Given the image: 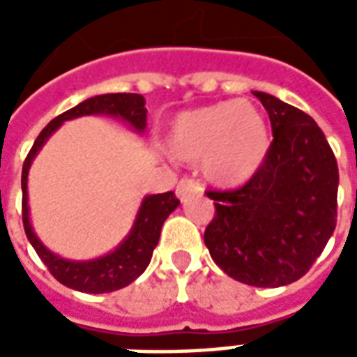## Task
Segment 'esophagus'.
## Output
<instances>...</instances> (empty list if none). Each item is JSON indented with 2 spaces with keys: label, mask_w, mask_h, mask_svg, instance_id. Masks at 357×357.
<instances>
[{
  "label": "esophagus",
  "mask_w": 357,
  "mask_h": 357,
  "mask_svg": "<svg viewBox=\"0 0 357 357\" xmlns=\"http://www.w3.org/2000/svg\"><path fill=\"white\" fill-rule=\"evenodd\" d=\"M202 189L201 185L197 183V181H193V179H181L178 183V189H176V195H178V199L181 202H185L191 195H199L201 193Z\"/></svg>",
  "instance_id": "esophagus-1"
}]
</instances>
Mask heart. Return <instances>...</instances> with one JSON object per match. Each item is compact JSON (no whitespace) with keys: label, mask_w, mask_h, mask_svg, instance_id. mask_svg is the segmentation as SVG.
Returning a JSON list of instances; mask_svg holds the SVG:
<instances>
[{"label":"heart","mask_w":357,"mask_h":357,"mask_svg":"<svg viewBox=\"0 0 357 357\" xmlns=\"http://www.w3.org/2000/svg\"><path fill=\"white\" fill-rule=\"evenodd\" d=\"M269 143L268 120L248 101H220L179 112L164 137L172 158L201 160L204 179L224 189L245 185L255 178L268 156Z\"/></svg>","instance_id":"1"}]
</instances>
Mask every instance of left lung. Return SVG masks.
<instances>
[{"instance_id": "obj_1", "label": "left lung", "mask_w": 357, "mask_h": 357, "mask_svg": "<svg viewBox=\"0 0 357 357\" xmlns=\"http://www.w3.org/2000/svg\"><path fill=\"white\" fill-rule=\"evenodd\" d=\"M273 141L262 168L235 191H208L216 206L204 231L212 260L252 287L306 275L337 225L338 166L321 128L292 105L252 91Z\"/></svg>"}]
</instances>
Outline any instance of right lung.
<instances>
[{
  "label": "right lung",
  "instance_id": "1",
  "mask_svg": "<svg viewBox=\"0 0 357 357\" xmlns=\"http://www.w3.org/2000/svg\"><path fill=\"white\" fill-rule=\"evenodd\" d=\"M91 114H105V116L118 118L130 124L137 133L145 132L147 128V109L145 99L139 93H105L89 97L74 109L66 110L57 118H53L45 126L42 133L38 135L34 145L28 153L24 166H22V224L24 231L30 241V245L36 248L42 262L47 266L51 275L63 283L68 289L89 294H102L124 289L133 283L137 277L147 269L153 250L160 239V229L166 218L178 208L179 201L174 191L158 195H147L137 210V216L133 222L132 229L126 235L124 241L118 245L109 255L99 256L95 260H66L63 256L51 252L50 248L38 239V235L30 224V210H28V170L34 162L36 155L42 151L45 141L50 139L53 132H57L63 122L74 120L80 116H91Z\"/></svg>",
  "mask_w": 357,
  "mask_h": 357
}]
</instances>
